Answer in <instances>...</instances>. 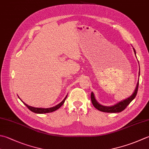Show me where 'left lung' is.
<instances>
[{
    "mask_svg": "<svg viewBox=\"0 0 149 149\" xmlns=\"http://www.w3.org/2000/svg\"><path fill=\"white\" fill-rule=\"evenodd\" d=\"M134 53L136 54V51L134 49ZM139 73L140 72H139ZM138 86H139V81L138 82V83H137L134 92L133 93V94L131 95L130 97L126 99V100L119 102V103H118L116 104H115V105L112 106V107H105V106H103V105H101V104H99L97 102V101L95 100L94 93L92 92L91 93V101H92V104L94 105V107L95 108V109H97V110H99L100 111H101V112H109V113L121 112L123 111V110H124L125 109H126L127 107L130 103V102L136 97L137 92H138Z\"/></svg>",
    "mask_w": 149,
    "mask_h": 149,
    "instance_id": "8db88e82",
    "label": "left lung"
}]
</instances>
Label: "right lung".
I'll return each instance as SVG.
<instances>
[{
    "label": "right lung",
    "mask_w": 149,
    "mask_h": 149,
    "mask_svg": "<svg viewBox=\"0 0 149 149\" xmlns=\"http://www.w3.org/2000/svg\"><path fill=\"white\" fill-rule=\"evenodd\" d=\"M66 97H67V96H66ZM66 97L65 99H64L62 102H61L59 104H58L57 105H56L55 107H52V108H48V109H42V108H35V107H32L29 106V105H28V104H26L24 103V104H25L26 107H27V108L29 110H31V112H33L34 113H49V112H54V111H55V110H57V109H59V108L64 104V103H65Z\"/></svg>",
    "instance_id": "obj_1"
}]
</instances>
